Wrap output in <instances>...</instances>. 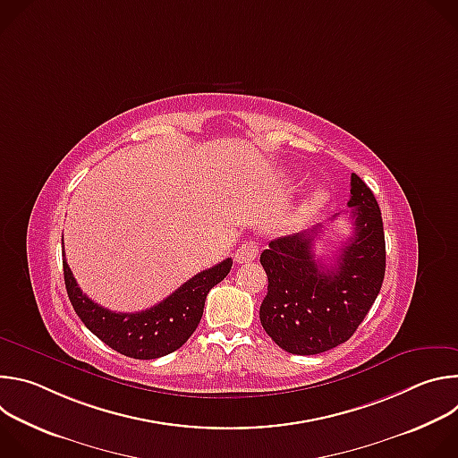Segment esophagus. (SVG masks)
I'll return each mask as SVG.
<instances>
[{"label":"esophagus","instance_id":"esophagus-1","mask_svg":"<svg viewBox=\"0 0 458 458\" xmlns=\"http://www.w3.org/2000/svg\"><path fill=\"white\" fill-rule=\"evenodd\" d=\"M259 253V242L250 239V241H244L242 244L237 246V251H235V260L237 263H250V260H253Z\"/></svg>","mask_w":458,"mask_h":458}]
</instances>
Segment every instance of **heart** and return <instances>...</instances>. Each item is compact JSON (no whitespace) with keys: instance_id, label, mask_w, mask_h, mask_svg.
Masks as SVG:
<instances>
[{"instance_id":"b5f03b06","label":"heart","mask_w":458,"mask_h":458,"mask_svg":"<svg viewBox=\"0 0 458 458\" xmlns=\"http://www.w3.org/2000/svg\"><path fill=\"white\" fill-rule=\"evenodd\" d=\"M324 201H326V191H324L322 188H315V190H311V191L308 193V198H306V201H304V208H306L308 212L317 210L318 207L324 205Z\"/></svg>"}]
</instances>
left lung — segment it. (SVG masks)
Segmentation results:
<instances>
[{"label": "left lung", "instance_id": "left-lung-1", "mask_svg": "<svg viewBox=\"0 0 458 458\" xmlns=\"http://www.w3.org/2000/svg\"><path fill=\"white\" fill-rule=\"evenodd\" d=\"M353 235L334 267L324 268L313 246L322 225L279 237L260 253L268 293L259 317L272 341L293 355H317L346 343L375 302L386 272L380 208L366 182L352 174Z\"/></svg>", "mask_w": 458, "mask_h": 458}]
</instances>
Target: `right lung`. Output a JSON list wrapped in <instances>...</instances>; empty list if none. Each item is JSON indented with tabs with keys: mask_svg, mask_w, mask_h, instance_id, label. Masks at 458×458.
Masks as SVG:
<instances>
[{
	"mask_svg": "<svg viewBox=\"0 0 458 458\" xmlns=\"http://www.w3.org/2000/svg\"><path fill=\"white\" fill-rule=\"evenodd\" d=\"M63 242V239H61ZM232 270V259L193 276L159 304L136 311L115 313L92 299L78 286L63 253V276L69 299L87 328L121 355L132 359H159L179 350L198 328L208 292Z\"/></svg>",
	"mask_w": 458,
	"mask_h": 458,
	"instance_id": "obj_1",
	"label": "right lung"
}]
</instances>
